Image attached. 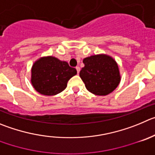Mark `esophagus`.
Instances as JSON below:
<instances>
[{
  "mask_svg": "<svg viewBox=\"0 0 155 155\" xmlns=\"http://www.w3.org/2000/svg\"><path fill=\"white\" fill-rule=\"evenodd\" d=\"M76 70H77V73L79 74V71H80V68H79V66H76Z\"/></svg>",
  "mask_w": 155,
  "mask_h": 155,
  "instance_id": "34e87169",
  "label": "esophagus"
}]
</instances>
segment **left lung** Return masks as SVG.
Instances as JSON below:
<instances>
[{
    "mask_svg": "<svg viewBox=\"0 0 155 155\" xmlns=\"http://www.w3.org/2000/svg\"><path fill=\"white\" fill-rule=\"evenodd\" d=\"M84 67L79 76L86 89L96 95H107L113 92L121 81L119 68L114 58L107 54H96L83 59Z\"/></svg>",
    "mask_w": 155,
    "mask_h": 155,
    "instance_id": "left-lung-1",
    "label": "left lung"
}]
</instances>
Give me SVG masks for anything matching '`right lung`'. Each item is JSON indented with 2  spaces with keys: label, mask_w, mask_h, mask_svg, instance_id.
I'll list each match as a JSON object with an SVG mask.
<instances>
[{
  "label": "right lung",
  "mask_w": 155,
  "mask_h": 155,
  "mask_svg": "<svg viewBox=\"0 0 155 155\" xmlns=\"http://www.w3.org/2000/svg\"><path fill=\"white\" fill-rule=\"evenodd\" d=\"M76 74V69L67 62L53 56H42L32 66L30 82L39 93L51 96L63 92L68 81Z\"/></svg>",
  "instance_id": "add662e5"
}]
</instances>
